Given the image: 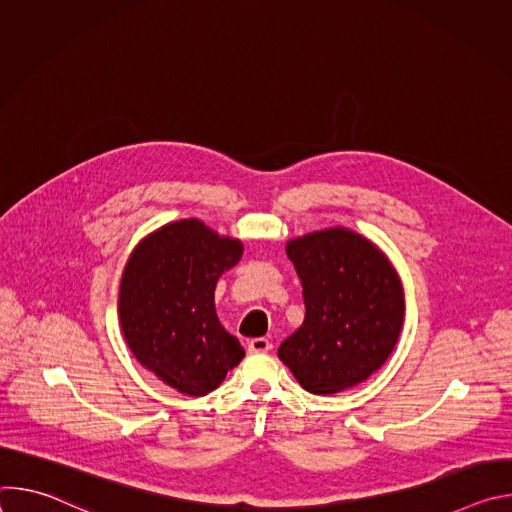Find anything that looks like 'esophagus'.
Returning <instances> with one entry per match:
<instances>
[{"label": "esophagus", "instance_id": "34e87169", "mask_svg": "<svg viewBox=\"0 0 512 512\" xmlns=\"http://www.w3.org/2000/svg\"><path fill=\"white\" fill-rule=\"evenodd\" d=\"M271 348H273V344L267 338H253L249 342V352H269Z\"/></svg>", "mask_w": 512, "mask_h": 512}]
</instances>
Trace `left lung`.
Segmentation results:
<instances>
[{"label":"left lung","mask_w":512,"mask_h":512,"mask_svg":"<svg viewBox=\"0 0 512 512\" xmlns=\"http://www.w3.org/2000/svg\"><path fill=\"white\" fill-rule=\"evenodd\" d=\"M304 287V324L279 358L314 395H332L373 375L403 326V289L385 255L346 229L287 243Z\"/></svg>","instance_id":"obj_1"}]
</instances>
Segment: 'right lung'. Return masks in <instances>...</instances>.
Returning a JSON list of instances; mask_svg holds the SVG:
<instances>
[{
  "label": "right lung",
  "instance_id": "obj_1",
  "mask_svg": "<svg viewBox=\"0 0 512 512\" xmlns=\"http://www.w3.org/2000/svg\"><path fill=\"white\" fill-rule=\"evenodd\" d=\"M243 247L200 221H178L131 255L119 289L123 336L137 360L170 387L206 395L237 367L245 350L214 312L218 277Z\"/></svg>",
  "mask_w": 512,
  "mask_h": 512
}]
</instances>
